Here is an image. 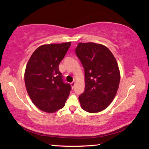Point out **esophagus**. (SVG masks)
Listing matches in <instances>:
<instances>
[{"instance_id":"obj_1","label":"esophagus","mask_w":149,"mask_h":149,"mask_svg":"<svg viewBox=\"0 0 149 149\" xmlns=\"http://www.w3.org/2000/svg\"><path fill=\"white\" fill-rule=\"evenodd\" d=\"M74 85H75V82H74V81H73V82H72V83H71V86L72 88H74Z\"/></svg>"}]
</instances>
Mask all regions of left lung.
<instances>
[{"mask_svg":"<svg viewBox=\"0 0 149 149\" xmlns=\"http://www.w3.org/2000/svg\"><path fill=\"white\" fill-rule=\"evenodd\" d=\"M76 54L84 69V91L79 96L82 109L101 112L114 99L120 82L118 63L109 48L93 42L79 43Z\"/></svg>","mask_w":149,"mask_h":149,"instance_id":"8db88e82","label":"left lung"}]
</instances>
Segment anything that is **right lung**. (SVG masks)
<instances>
[{
    "label": "right lung",
    "mask_w": 149,
    "mask_h": 149,
    "mask_svg": "<svg viewBox=\"0 0 149 149\" xmlns=\"http://www.w3.org/2000/svg\"><path fill=\"white\" fill-rule=\"evenodd\" d=\"M71 42L43 45L35 49L24 74L26 91L39 109L52 113L62 109L69 96L71 86L63 81L58 66Z\"/></svg>",
    "instance_id": "right-lung-1"
}]
</instances>
